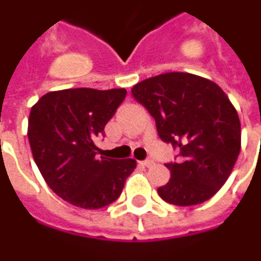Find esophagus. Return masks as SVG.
I'll use <instances>...</instances> for the list:
<instances>
[{"instance_id": "esophagus-1", "label": "esophagus", "mask_w": 261, "mask_h": 261, "mask_svg": "<svg viewBox=\"0 0 261 261\" xmlns=\"http://www.w3.org/2000/svg\"><path fill=\"white\" fill-rule=\"evenodd\" d=\"M141 164H143L144 167H151V165L154 164V161H152L151 158H148V160H144V161H141Z\"/></svg>"}]
</instances>
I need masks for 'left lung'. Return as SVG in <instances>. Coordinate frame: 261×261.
Returning <instances> with one entry per match:
<instances>
[{
    "mask_svg": "<svg viewBox=\"0 0 261 261\" xmlns=\"http://www.w3.org/2000/svg\"><path fill=\"white\" fill-rule=\"evenodd\" d=\"M131 94L154 117L162 141L179 149L178 162L165 164L171 179L158 195L176 206L211 199L240 152V120L225 92L196 74L171 72L137 83Z\"/></svg>",
    "mask_w": 261,
    "mask_h": 261,
    "instance_id": "1",
    "label": "left lung"
}]
</instances>
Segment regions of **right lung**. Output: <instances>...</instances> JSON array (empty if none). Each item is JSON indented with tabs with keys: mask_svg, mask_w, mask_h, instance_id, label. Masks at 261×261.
Masks as SVG:
<instances>
[{
	"mask_svg": "<svg viewBox=\"0 0 261 261\" xmlns=\"http://www.w3.org/2000/svg\"><path fill=\"white\" fill-rule=\"evenodd\" d=\"M125 89L46 93L29 114L28 140L43 179L74 206L100 209L121 195L136 161L99 156L96 138L125 99Z\"/></svg>",
	"mask_w": 261,
	"mask_h": 261,
	"instance_id": "add662e5",
	"label": "right lung"
}]
</instances>
